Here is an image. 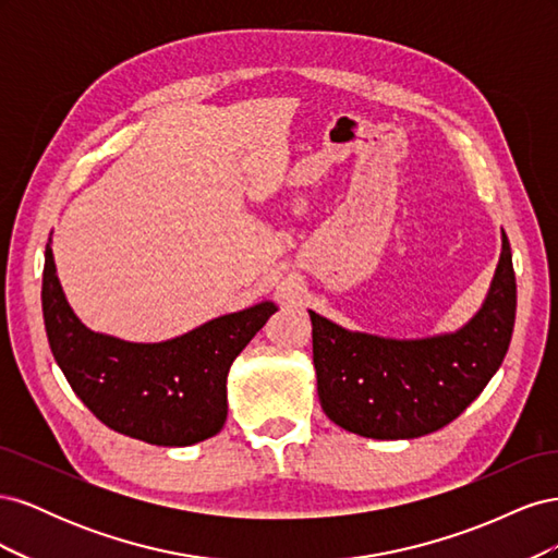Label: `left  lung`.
<instances>
[{
    "instance_id": "1",
    "label": "left lung",
    "mask_w": 558,
    "mask_h": 558,
    "mask_svg": "<svg viewBox=\"0 0 558 558\" xmlns=\"http://www.w3.org/2000/svg\"><path fill=\"white\" fill-rule=\"evenodd\" d=\"M477 314L453 332L396 340L310 312L316 391L326 416L373 440H412L451 424L508 353L517 281L508 234Z\"/></svg>"
}]
</instances>
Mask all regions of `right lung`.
I'll list each match as a JSON object with an SVG mask.
<instances>
[{
	"label": "right lung",
	"mask_w": 558,
	"mask_h": 558,
	"mask_svg": "<svg viewBox=\"0 0 558 558\" xmlns=\"http://www.w3.org/2000/svg\"><path fill=\"white\" fill-rule=\"evenodd\" d=\"M41 307L50 351L81 402L111 430L158 447H189L223 428L230 365L277 312L263 300L172 340L125 342L81 324L64 298L50 240Z\"/></svg>",
	"instance_id": "obj_1"
}]
</instances>
